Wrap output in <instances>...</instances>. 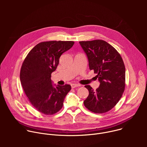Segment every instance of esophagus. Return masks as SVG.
I'll use <instances>...</instances> for the list:
<instances>
[{
	"mask_svg": "<svg viewBox=\"0 0 147 147\" xmlns=\"http://www.w3.org/2000/svg\"><path fill=\"white\" fill-rule=\"evenodd\" d=\"M71 88H76V87L81 86V85L78 84H71Z\"/></svg>",
	"mask_w": 147,
	"mask_h": 147,
	"instance_id": "1",
	"label": "esophagus"
}]
</instances>
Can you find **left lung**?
Instances as JSON below:
<instances>
[{
	"label": "left lung",
	"instance_id": "1",
	"mask_svg": "<svg viewBox=\"0 0 147 147\" xmlns=\"http://www.w3.org/2000/svg\"><path fill=\"white\" fill-rule=\"evenodd\" d=\"M86 53L90 69L97 74L99 87L94 91L85 86L89 95L84 101V106L95 113H103L111 110L120 99L125 88V66L116 49L103 40L80 41Z\"/></svg>",
	"mask_w": 147,
	"mask_h": 147
}]
</instances>
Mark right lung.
Here are the masks:
<instances>
[{"label": "right lung", "mask_w": 147, "mask_h": 147, "mask_svg": "<svg viewBox=\"0 0 147 147\" xmlns=\"http://www.w3.org/2000/svg\"><path fill=\"white\" fill-rule=\"evenodd\" d=\"M73 41H46L35 46L25 58L20 70V81L32 105L40 113L52 115L59 112L71 90L69 84L54 87L51 74L60 56L70 49Z\"/></svg>", "instance_id": "1"}]
</instances>
